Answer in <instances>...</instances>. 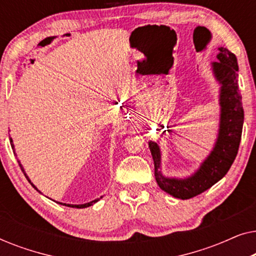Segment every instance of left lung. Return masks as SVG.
<instances>
[{
    "mask_svg": "<svg viewBox=\"0 0 256 256\" xmlns=\"http://www.w3.org/2000/svg\"><path fill=\"white\" fill-rule=\"evenodd\" d=\"M216 62H211L213 74L220 84V122L218 138L212 152L194 174L186 178L166 177L160 171V150L156 142H149L155 178L158 186L174 198L190 199L213 186L227 174L239 150L244 126V108L238 86L236 54L220 46Z\"/></svg>",
    "mask_w": 256,
    "mask_h": 256,
    "instance_id": "obj_1",
    "label": "left lung"
}]
</instances>
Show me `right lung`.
I'll list each match as a JSON object with an SVG mask.
<instances>
[{
	"instance_id": "add662e5",
	"label": "right lung",
	"mask_w": 256,
	"mask_h": 256,
	"mask_svg": "<svg viewBox=\"0 0 256 256\" xmlns=\"http://www.w3.org/2000/svg\"><path fill=\"white\" fill-rule=\"evenodd\" d=\"M10 144H12V150H14V152H15V148H14V143H12V138H10ZM18 164H20V169H22V171H23V174H24V176L26 177V180H28V182H29V183L32 185V186L36 188V190L38 191V192H40V190H38V188L34 186V185L31 183V180H29V177H28V174H26V171H24V169H23V166H22V164H20V162L18 160ZM100 198H102V196H101ZM100 198H98V199H94V200H92V202H86V204H80V205H72V204H65V202H58V204H60V205H65V206H68V208H88V206H90V205H93V204H96V202H99V199Z\"/></svg>"
}]
</instances>
